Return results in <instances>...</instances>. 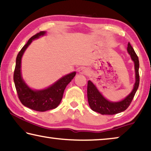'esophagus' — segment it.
Segmentation results:
<instances>
[{"label":"esophagus","instance_id":"34e87169","mask_svg":"<svg viewBox=\"0 0 151 151\" xmlns=\"http://www.w3.org/2000/svg\"><path fill=\"white\" fill-rule=\"evenodd\" d=\"M78 72H79L80 74H83V75H89V74H90V71L88 69L85 68H81Z\"/></svg>","mask_w":151,"mask_h":151}]
</instances>
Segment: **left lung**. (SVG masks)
<instances>
[{"instance_id": "8db88e82", "label": "left lung", "mask_w": 151, "mask_h": 151, "mask_svg": "<svg viewBox=\"0 0 151 151\" xmlns=\"http://www.w3.org/2000/svg\"><path fill=\"white\" fill-rule=\"evenodd\" d=\"M127 51L131 56L132 60L134 62L135 72H136V83L134 84L133 90L124 100L120 102H112L106 100L100 93L93 83L91 81H89L87 83V99H88L89 106L93 111L102 114H115L125 111L131 104L140 83L139 60L138 55H136L134 49L129 42H128L127 45Z\"/></svg>"}]
</instances>
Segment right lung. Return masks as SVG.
<instances>
[{
  "instance_id": "right-lung-1",
  "label": "right lung",
  "mask_w": 151,
  "mask_h": 151,
  "mask_svg": "<svg viewBox=\"0 0 151 151\" xmlns=\"http://www.w3.org/2000/svg\"><path fill=\"white\" fill-rule=\"evenodd\" d=\"M45 32L41 31L36 34L30 38L20 50L16 58V64L13 74L15 86L20 102L29 109L39 112H44L49 110L55 109L61 102L64 89L67 85L75 77L76 72H73L63 76L51 85L48 88L42 90H32L30 89L22 77L21 60L22 55L32 40L38 39L40 36H43Z\"/></svg>"
}]
</instances>
